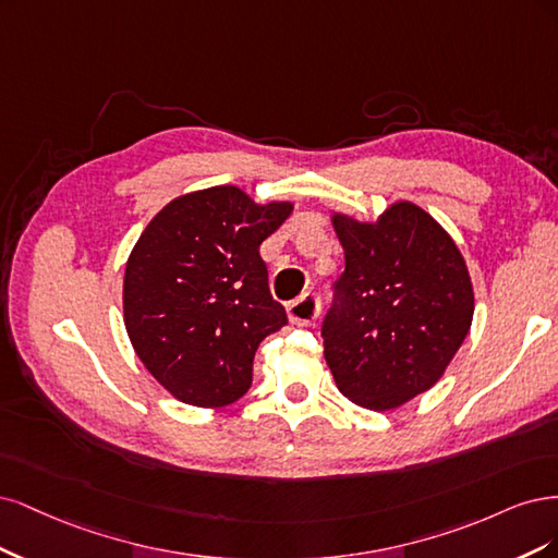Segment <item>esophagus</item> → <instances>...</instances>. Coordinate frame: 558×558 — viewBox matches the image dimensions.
Segmentation results:
<instances>
[{
  "instance_id": "1",
  "label": "esophagus",
  "mask_w": 558,
  "mask_h": 558,
  "mask_svg": "<svg viewBox=\"0 0 558 558\" xmlns=\"http://www.w3.org/2000/svg\"><path fill=\"white\" fill-rule=\"evenodd\" d=\"M319 311H322L319 296L313 294V292H305L296 301L287 305V315H290V322L296 327L315 325V319L319 317Z\"/></svg>"
}]
</instances>
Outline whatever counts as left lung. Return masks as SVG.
<instances>
[{
	"label": "left lung",
	"instance_id": "left-lung-1",
	"mask_svg": "<svg viewBox=\"0 0 558 558\" xmlns=\"http://www.w3.org/2000/svg\"><path fill=\"white\" fill-rule=\"evenodd\" d=\"M345 271L322 322L343 397L385 412L434 387L469 336L475 299L452 236L426 210L391 204L375 222L333 213Z\"/></svg>",
	"mask_w": 558,
	"mask_h": 558
}]
</instances>
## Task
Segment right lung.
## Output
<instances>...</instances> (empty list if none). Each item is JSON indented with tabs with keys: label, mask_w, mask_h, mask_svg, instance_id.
<instances>
[{
	"label": "right lung",
	"mask_w": 558,
	"mask_h": 558,
	"mask_svg": "<svg viewBox=\"0 0 558 558\" xmlns=\"http://www.w3.org/2000/svg\"><path fill=\"white\" fill-rule=\"evenodd\" d=\"M292 208L218 185L178 196L143 229L124 268V327L178 401L222 408L253 385L259 343L287 325L259 245Z\"/></svg>",
	"instance_id": "right-lung-1"
}]
</instances>
